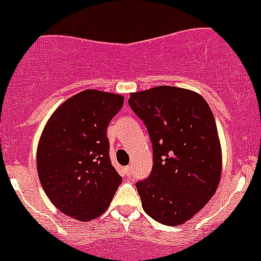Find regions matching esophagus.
Returning a JSON list of instances; mask_svg holds the SVG:
<instances>
[{
	"label": "esophagus",
	"mask_w": 261,
	"mask_h": 261,
	"mask_svg": "<svg viewBox=\"0 0 261 261\" xmlns=\"http://www.w3.org/2000/svg\"><path fill=\"white\" fill-rule=\"evenodd\" d=\"M123 172H125L126 176H130V174H131V167L130 166L125 167V168H123Z\"/></svg>",
	"instance_id": "34e87169"
}]
</instances>
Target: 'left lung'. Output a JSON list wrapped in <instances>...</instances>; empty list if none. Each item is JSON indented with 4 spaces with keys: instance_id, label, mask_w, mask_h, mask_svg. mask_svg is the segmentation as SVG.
<instances>
[{
    "instance_id": "8db88e82",
    "label": "left lung",
    "mask_w": 261,
    "mask_h": 261,
    "mask_svg": "<svg viewBox=\"0 0 261 261\" xmlns=\"http://www.w3.org/2000/svg\"><path fill=\"white\" fill-rule=\"evenodd\" d=\"M128 105L153 146L150 176L136 182L143 209L166 226L185 223L211 200L221 179L213 112L198 93L167 85L131 93Z\"/></svg>"
}]
</instances>
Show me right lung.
Segmentation results:
<instances>
[{"instance_id":"1","label":"right lung","mask_w":261,"mask_h":261,"mask_svg":"<svg viewBox=\"0 0 261 261\" xmlns=\"http://www.w3.org/2000/svg\"><path fill=\"white\" fill-rule=\"evenodd\" d=\"M122 105L120 94L84 90L53 112L40 135L39 181L53 205L71 218L88 222L105 213L122 181L107 138Z\"/></svg>"}]
</instances>
